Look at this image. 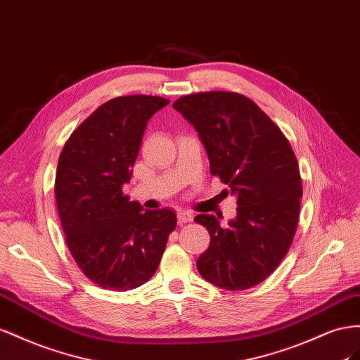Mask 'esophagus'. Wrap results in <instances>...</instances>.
<instances>
[{
    "mask_svg": "<svg viewBox=\"0 0 360 360\" xmlns=\"http://www.w3.org/2000/svg\"><path fill=\"white\" fill-rule=\"evenodd\" d=\"M191 220H193L191 212H188V211H178V223L179 224H186V223H188Z\"/></svg>",
    "mask_w": 360,
    "mask_h": 360,
    "instance_id": "esophagus-1",
    "label": "esophagus"
}]
</instances>
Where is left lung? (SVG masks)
Segmentation results:
<instances>
[{"instance_id":"8db88e82","label":"left lung","mask_w":360,"mask_h":360,"mask_svg":"<svg viewBox=\"0 0 360 360\" xmlns=\"http://www.w3.org/2000/svg\"><path fill=\"white\" fill-rule=\"evenodd\" d=\"M207 149L211 174L237 196V217L223 228L212 214L194 221L210 232L198 259L205 281L223 290H249L288 253L303 194L299 164L279 127L248 96L202 91L174 101Z\"/></svg>"}]
</instances>
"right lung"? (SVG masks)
<instances>
[{
    "label": "right lung",
    "instance_id": "obj_1",
    "mask_svg": "<svg viewBox=\"0 0 360 360\" xmlns=\"http://www.w3.org/2000/svg\"><path fill=\"white\" fill-rule=\"evenodd\" d=\"M169 99L119 96L96 108L60 153L56 200L70 255L104 290L128 291L155 274L176 214L143 211L122 193L149 119Z\"/></svg>",
    "mask_w": 360,
    "mask_h": 360
}]
</instances>
